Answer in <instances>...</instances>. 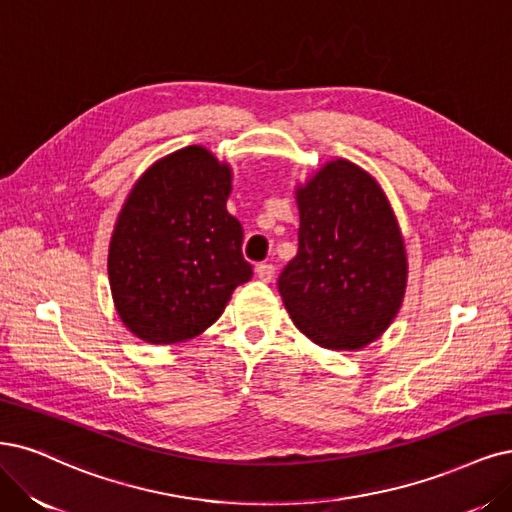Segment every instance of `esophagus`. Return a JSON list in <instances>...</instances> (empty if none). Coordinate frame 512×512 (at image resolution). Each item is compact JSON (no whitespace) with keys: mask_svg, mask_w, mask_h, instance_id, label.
I'll use <instances>...</instances> for the list:
<instances>
[{"mask_svg":"<svg viewBox=\"0 0 512 512\" xmlns=\"http://www.w3.org/2000/svg\"><path fill=\"white\" fill-rule=\"evenodd\" d=\"M256 275L262 281H271L275 277V267L271 262H258L256 264Z\"/></svg>","mask_w":512,"mask_h":512,"instance_id":"esophagus-1","label":"esophagus"}]
</instances>
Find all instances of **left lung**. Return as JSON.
<instances>
[{
  "label": "left lung",
  "mask_w": 512,
  "mask_h": 512,
  "mask_svg": "<svg viewBox=\"0 0 512 512\" xmlns=\"http://www.w3.org/2000/svg\"><path fill=\"white\" fill-rule=\"evenodd\" d=\"M298 252L277 279L294 326L326 349H362L394 322L407 252L390 201L358 165L337 158L296 188Z\"/></svg>",
  "instance_id": "obj_1"
}]
</instances>
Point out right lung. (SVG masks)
Instances as JSON below:
<instances>
[{"label":"right lung","mask_w":512,"mask_h":512,"mask_svg":"<svg viewBox=\"0 0 512 512\" xmlns=\"http://www.w3.org/2000/svg\"><path fill=\"white\" fill-rule=\"evenodd\" d=\"M233 173L203 146L156 161L122 205L108 254L116 311L156 345L195 339L252 277L226 211Z\"/></svg>","instance_id":"1"}]
</instances>
